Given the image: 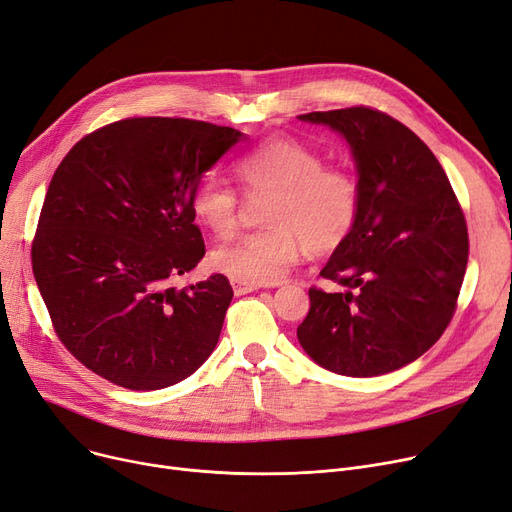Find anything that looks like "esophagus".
Here are the masks:
<instances>
[{
	"instance_id": "1",
	"label": "esophagus",
	"mask_w": 512,
	"mask_h": 512,
	"mask_svg": "<svg viewBox=\"0 0 512 512\" xmlns=\"http://www.w3.org/2000/svg\"><path fill=\"white\" fill-rule=\"evenodd\" d=\"M231 287H233V291H235V296H246V294H250V291H256L260 285H254V283H243V281L231 279Z\"/></svg>"
}]
</instances>
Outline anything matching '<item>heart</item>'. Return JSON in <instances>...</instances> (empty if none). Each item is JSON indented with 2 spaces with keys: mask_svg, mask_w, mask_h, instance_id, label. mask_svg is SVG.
Instances as JSON below:
<instances>
[{
  "mask_svg": "<svg viewBox=\"0 0 512 512\" xmlns=\"http://www.w3.org/2000/svg\"><path fill=\"white\" fill-rule=\"evenodd\" d=\"M235 177L250 198L271 196L269 229L214 250L223 275L254 285L281 281L306 248L331 252L352 235L360 216V185L346 168L325 166L319 152L294 137H271L235 162ZM239 193L214 177L191 191V214L214 237L237 229Z\"/></svg>",
  "mask_w": 512,
  "mask_h": 512,
  "instance_id": "obj_1",
  "label": "heart"
}]
</instances>
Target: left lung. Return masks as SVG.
Listing matches in <instances>:
<instances>
[{"label": "left lung", "mask_w": 512, "mask_h": 512, "mask_svg": "<svg viewBox=\"0 0 512 512\" xmlns=\"http://www.w3.org/2000/svg\"><path fill=\"white\" fill-rule=\"evenodd\" d=\"M300 120L348 141L362 202L352 235L321 271L346 291H308L298 342L337 375L398 371L452 321L469 260L465 214L442 164L396 118L354 106Z\"/></svg>", "instance_id": "8db88e82"}]
</instances>
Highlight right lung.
Returning a JSON list of instances; mask_svg holds the SVG:
<instances>
[{
    "mask_svg": "<svg viewBox=\"0 0 512 512\" xmlns=\"http://www.w3.org/2000/svg\"><path fill=\"white\" fill-rule=\"evenodd\" d=\"M241 137L202 120L125 118L85 135L56 168L33 273L60 342L95 375L152 392L216 348L229 279L170 281L206 254L191 191Z\"/></svg>",
    "mask_w": 512,
    "mask_h": 512,
    "instance_id": "right-lung-1",
    "label": "right lung"
}]
</instances>
